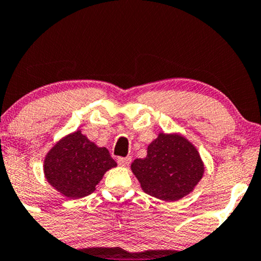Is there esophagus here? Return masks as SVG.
Wrapping results in <instances>:
<instances>
[{
    "label": "esophagus",
    "instance_id": "1",
    "mask_svg": "<svg viewBox=\"0 0 261 261\" xmlns=\"http://www.w3.org/2000/svg\"><path fill=\"white\" fill-rule=\"evenodd\" d=\"M131 163V156H119L118 158V164L121 166H128Z\"/></svg>",
    "mask_w": 261,
    "mask_h": 261
}]
</instances>
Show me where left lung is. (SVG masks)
<instances>
[{
	"label": "left lung",
	"mask_w": 261,
	"mask_h": 261,
	"mask_svg": "<svg viewBox=\"0 0 261 261\" xmlns=\"http://www.w3.org/2000/svg\"><path fill=\"white\" fill-rule=\"evenodd\" d=\"M131 170L147 194L175 202L192 192L203 177L204 164L184 136L161 133L147 148L146 158L134 161Z\"/></svg>",
	"instance_id": "left-lung-1"
}]
</instances>
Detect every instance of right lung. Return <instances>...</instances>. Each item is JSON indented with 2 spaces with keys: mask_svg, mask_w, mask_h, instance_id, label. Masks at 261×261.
I'll list each match as a JSON object with an SVG mask.
<instances>
[{
  "mask_svg": "<svg viewBox=\"0 0 261 261\" xmlns=\"http://www.w3.org/2000/svg\"><path fill=\"white\" fill-rule=\"evenodd\" d=\"M115 166L106 147H97L77 130L58 141L47 153L43 172L58 192L77 199L92 193L106 171Z\"/></svg>",
  "mask_w": 261,
  "mask_h": 261,
  "instance_id": "obj_1",
  "label": "right lung"
}]
</instances>
